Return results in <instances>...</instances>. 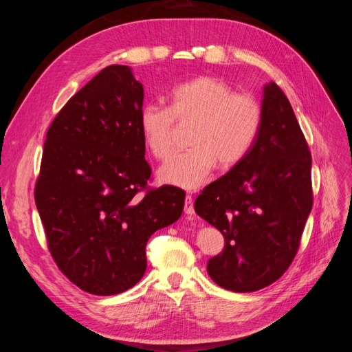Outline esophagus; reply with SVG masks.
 Returning <instances> with one entry per match:
<instances>
[{"label": "esophagus", "instance_id": "esophagus-1", "mask_svg": "<svg viewBox=\"0 0 352 352\" xmlns=\"http://www.w3.org/2000/svg\"><path fill=\"white\" fill-rule=\"evenodd\" d=\"M185 212H186L188 216H194L195 214L192 195H186V198H185Z\"/></svg>", "mask_w": 352, "mask_h": 352}]
</instances>
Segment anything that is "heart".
Wrapping results in <instances>:
<instances>
[{"label":"heart","instance_id":"1","mask_svg":"<svg viewBox=\"0 0 352 352\" xmlns=\"http://www.w3.org/2000/svg\"><path fill=\"white\" fill-rule=\"evenodd\" d=\"M168 107L148 104L140 127L150 153L164 160L173 151V129L192 123L190 150L176 154L158 170L166 185L194 190L204 185L216 166L232 168L248 155L263 123V109L250 94L233 92L225 80L199 76L170 91Z\"/></svg>","mask_w":352,"mask_h":352}]
</instances>
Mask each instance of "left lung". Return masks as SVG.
I'll return each mask as SVG.
<instances>
[{
	"mask_svg": "<svg viewBox=\"0 0 352 352\" xmlns=\"http://www.w3.org/2000/svg\"><path fill=\"white\" fill-rule=\"evenodd\" d=\"M263 123L251 151L202 189L195 212L225 236L207 263L210 278L233 292L272 285L289 267L313 207L311 154L289 100L263 88Z\"/></svg>",
	"mask_w": 352,
	"mask_h": 352,
	"instance_id": "1",
	"label": "left lung"
}]
</instances>
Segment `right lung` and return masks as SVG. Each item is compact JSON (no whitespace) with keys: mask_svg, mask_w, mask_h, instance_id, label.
I'll use <instances>...</instances> for the list:
<instances>
[{"mask_svg":"<svg viewBox=\"0 0 352 352\" xmlns=\"http://www.w3.org/2000/svg\"><path fill=\"white\" fill-rule=\"evenodd\" d=\"M144 88L114 65L74 94L47 132L35 202L58 269L85 292L114 295L146 270L154 232L182 216L185 192L145 189Z\"/></svg>","mask_w":352,"mask_h":352,"instance_id":"add662e5","label":"right lung"}]
</instances>
